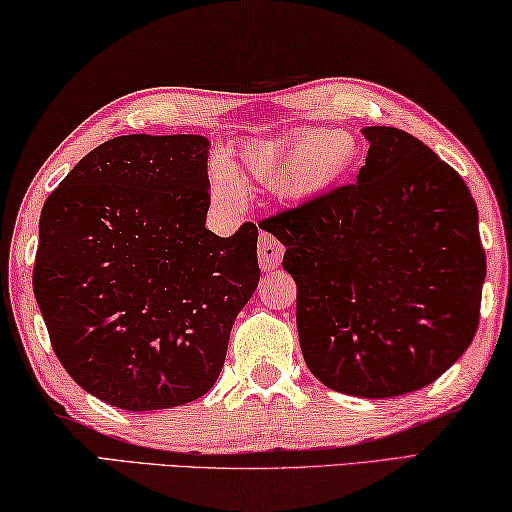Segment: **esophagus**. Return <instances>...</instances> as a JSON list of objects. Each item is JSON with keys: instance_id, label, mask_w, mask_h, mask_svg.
Returning a JSON list of instances; mask_svg holds the SVG:
<instances>
[{"instance_id": "1", "label": "esophagus", "mask_w": 512, "mask_h": 512, "mask_svg": "<svg viewBox=\"0 0 512 512\" xmlns=\"http://www.w3.org/2000/svg\"><path fill=\"white\" fill-rule=\"evenodd\" d=\"M283 261V245L270 233H261L258 238V263H261L263 272H272Z\"/></svg>"}]
</instances>
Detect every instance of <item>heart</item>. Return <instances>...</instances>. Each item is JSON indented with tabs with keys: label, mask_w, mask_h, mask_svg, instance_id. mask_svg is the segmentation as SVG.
Instances as JSON below:
<instances>
[{
	"label": "heart",
	"mask_w": 512,
	"mask_h": 512,
	"mask_svg": "<svg viewBox=\"0 0 512 512\" xmlns=\"http://www.w3.org/2000/svg\"><path fill=\"white\" fill-rule=\"evenodd\" d=\"M363 163V145L356 133L338 129H301L279 142L249 140L240 147L233 170L215 163L211 190L224 204H240L238 179H256L274 186L286 201H313L331 195L356 177Z\"/></svg>",
	"instance_id": "b5f03b06"
}]
</instances>
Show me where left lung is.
I'll return each instance as SVG.
<instances>
[{
	"mask_svg": "<svg viewBox=\"0 0 512 512\" xmlns=\"http://www.w3.org/2000/svg\"><path fill=\"white\" fill-rule=\"evenodd\" d=\"M351 186L261 222L297 283L301 354L326 388L399 397L445 374L479 326V211L454 167L410 133L365 127Z\"/></svg>",
	"mask_w": 512,
	"mask_h": 512,
	"instance_id": "obj_1",
	"label": "left lung"
}]
</instances>
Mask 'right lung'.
I'll use <instances>...</instances> for the list:
<instances>
[{
    "mask_svg": "<svg viewBox=\"0 0 512 512\" xmlns=\"http://www.w3.org/2000/svg\"><path fill=\"white\" fill-rule=\"evenodd\" d=\"M204 136L104 142L47 197L33 295L65 372L115 408L190 404L222 372L256 292V224L206 229Z\"/></svg>",
    "mask_w": 512,
    "mask_h": 512,
    "instance_id": "right-lung-1",
    "label": "right lung"
}]
</instances>
